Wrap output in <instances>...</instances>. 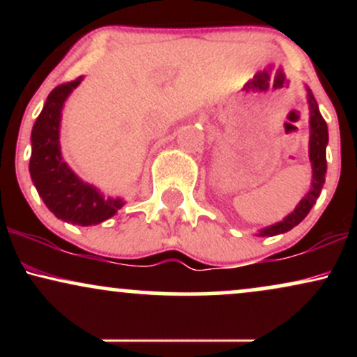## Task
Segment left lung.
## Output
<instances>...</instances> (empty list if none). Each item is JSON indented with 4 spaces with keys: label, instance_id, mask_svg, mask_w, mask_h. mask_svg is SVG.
I'll return each mask as SVG.
<instances>
[{
    "label": "left lung",
    "instance_id": "obj_1",
    "mask_svg": "<svg viewBox=\"0 0 357 357\" xmlns=\"http://www.w3.org/2000/svg\"><path fill=\"white\" fill-rule=\"evenodd\" d=\"M307 102H309L310 110V141H309V158L310 165H312V183H310V190L302 198V202L297 204V208L285 216L284 220L278 221L275 225L264 228L258 235L260 236H273L280 235L292 230L297 227L302 220L309 215L312 206L317 202L319 195H321L324 183H326V173H327V159H326V146L329 141V134H327V124L324 117L319 112L317 100H315L312 90L307 87Z\"/></svg>",
    "mask_w": 357,
    "mask_h": 357
}]
</instances>
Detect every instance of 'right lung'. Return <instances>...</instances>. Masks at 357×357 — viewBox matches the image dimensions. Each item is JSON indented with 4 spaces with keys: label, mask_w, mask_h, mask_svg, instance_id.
<instances>
[{
    "label": "right lung",
    "mask_w": 357,
    "mask_h": 357,
    "mask_svg": "<svg viewBox=\"0 0 357 357\" xmlns=\"http://www.w3.org/2000/svg\"><path fill=\"white\" fill-rule=\"evenodd\" d=\"M80 80L82 77L59 85L47 97L31 130L30 174L40 198L56 218L90 227L116 215L124 202L121 198H104L97 188L82 181L61 158V109Z\"/></svg>",
    "instance_id": "obj_1"
}]
</instances>
